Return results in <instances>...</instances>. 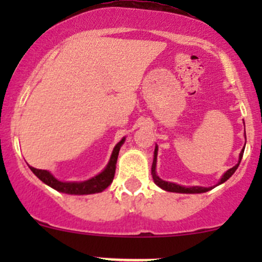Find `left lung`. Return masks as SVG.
I'll use <instances>...</instances> for the list:
<instances>
[{
    "instance_id": "obj_1",
    "label": "left lung",
    "mask_w": 262,
    "mask_h": 262,
    "mask_svg": "<svg viewBox=\"0 0 262 262\" xmlns=\"http://www.w3.org/2000/svg\"><path fill=\"white\" fill-rule=\"evenodd\" d=\"M245 149V148H244ZM244 149L242 150V152H240V156H239V162L235 165L234 167H231L227 171V172L224 173L223 177L221 179V181H219V185L221 183H223L227 181L229 177L233 175L234 172H235L237 166H239L240 161H242V158H243V154H244ZM156 155H158V146L155 148V152H154V162H152V167H151V173H152V179H154V182L156 185L159 186V187H161L162 189H165V191H169V192H179V193H203V192H207L209 191V189H212L210 187H182V186H179L176 185V183H171V182H166V181H162L161 179H159L158 176H156L155 173V166H156Z\"/></svg>"
}]
</instances>
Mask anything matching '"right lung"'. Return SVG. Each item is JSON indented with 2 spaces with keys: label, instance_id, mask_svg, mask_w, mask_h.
Returning <instances> with one entry per match:
<instances>
[{
  "label": "right lung",
  "instance_id": "1",
  "mask_svg": "<svg viewBox=\"0 0 262 262\" xmlns=\"http://www.w3.org/2000/svg\"><path fill=\"white\" fill-rule=\"evenodd\" d=\"M123 143H124V138L114 146L112 156H111V160L108 162L106 169L102 171L100 175L92 177L91 180H87L85 182H61L58 181L49 171L39 170L32 166L29 167H31L33 173H34L39 180H41V181L47 183L48 186H50V187H53L54 189H56V191L59 192H64V193L69 194L97 193V192H102L103 189H106L108 186L112 183L114 172H116V164L117 159H118L119 149H121Z\"/></svg>",
  "mask_w": 262,
  "mask_h": 262
}]
</instances>
